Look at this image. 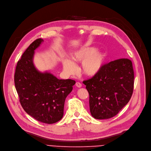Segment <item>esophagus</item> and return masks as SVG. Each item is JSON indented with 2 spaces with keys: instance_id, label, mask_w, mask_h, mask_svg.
Instances as JSON below:
<instances>
[{
  "instance_id": "esophagus-1",
  "label": "esophagus",
  "mask_w": 151,
  "mask_h": 151,
  "mask_svg": "<svg viewBox=\"0 0 151 151\" xmlns=\"http://www.w3.org/2000/svg\"><path fill=\"white\" fill-rule=\"evenodd\" d=\"M76 86H77V87H78V88H81V87H82V83H81L80 82H76Z\"/></svg>"
}]
</instances>
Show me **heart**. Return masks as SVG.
<instances>
[{
    "label": "heart",
    "mask_w": 151,
    "mask_h": 151,
    "mask_svg": "<svg viewBox=\"0 0 151 151\" xmlns=\"http://www.w3.org/2000/svg\"><path fill=\"white\" fill-rule=\"evenodd\" d=\"M94 47H88L76 51L72 58L76 62H82L81 71L86 76H94L99 72L105 60V53L96 51ZM63 69L68 75H73L76 71V67L72 61L65 59L62 61Z\"/></svg>",
    "instance_id": "1"
}]
</instances>
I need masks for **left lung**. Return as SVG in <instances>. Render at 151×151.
I'll use <instances>...</instances> for the list:
<instances>
[{
	"instance_id": "obj_1",
	"label": "left lung",
	"mask_w": 151,
	"mask_h": 151,
	"mask_svg": "<svg viewBox=\"0 0 151 151\" xmlns=\"http://www.w3.org/2000/svg\"><path fill=\"white\" fill-rule=\"evenodd\" d=\"M83 83L90 96V109L97 119L111 118L130 101L134 85L132 61L120 58L103 65L99 72Z\"/></svg>"
}]
</instances>
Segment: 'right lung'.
Returning <instances> with one entry per match:
<instances>
[{"instance_id":"right-lung-1","label":"right lung","mask_w":151,"mask_h":151,"mask_svg":"<svg viewBox=\"0 0 151 151\" xmlns=\"http://www.w3.org/2000/svg\"><path fill=\"white\" fill-rule=\"evenodd\" d=\"M43 41H34L17 61L14 84L19 101L25 111L46 124H54L63 116L65 99L72 91L76 81L58 79L52 74L41 73L35 68L34 51Z\"/></svg>"}]
</instances>
